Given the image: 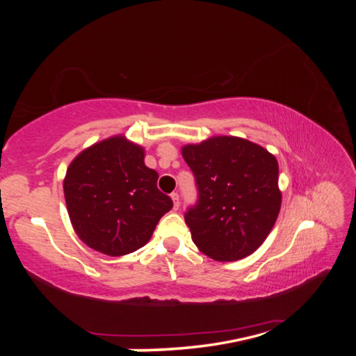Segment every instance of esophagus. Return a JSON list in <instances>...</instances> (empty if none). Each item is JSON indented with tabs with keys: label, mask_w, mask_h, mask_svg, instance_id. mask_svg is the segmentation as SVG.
Instances as JSON below:
<instances>
[{
	"label": "esophagus",
	"mask_w": 356,
	"mask_h": 356,
	"mask_svg": "<svg viewBox=\"0 0 356 356\" xmlns=\"http://www.w3.org/2000/svg\"><path fill=\"white\" fill-rule=\"evenodd\" d=\"M171 200H172V202H174V210H177V209H179V206H180V202H179V195H177V193H172V195H171Z\"/></svg>",
	"instance_id": "1"
}]
</instances>
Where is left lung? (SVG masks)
<instances>
[{
  "mask_svg": "<svg viewBox=\"0 0 356 356\" xmlns=\"http://www.w3.org/2000/svg\"><path fill=\"white\" fill-rule=\"evenodd\" d=\"M200 200L185 213L197 250L218 262L250 256L272 231L281 209L278 160L238 136L185 144Z\"/></svg>",
  "mask_w": 356,
  "mask_h": 356,
  "instance_id": "obj_1",
  "label": "left lung"
}]
</instances>
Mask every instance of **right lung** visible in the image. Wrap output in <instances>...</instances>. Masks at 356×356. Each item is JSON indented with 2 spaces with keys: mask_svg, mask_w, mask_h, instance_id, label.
<instances>
[{
  "mask_svg": "<svg viewBox=\"0 0 356 356\" xmlns=\"http://www.w3.org/2000/svg\"><path fill=\"white\" fill-rule=\"evenodd\" d=\"M146 150L124 135L94 143L70 161L64 197L76 236L89 248L119 257L146 245L172 201L144 165Z\"/></svg>",
  "mask_w": 356,
  "mask_h": 356,
  "instance_id": "add662e5",
  "label": "right lung"
}]
</instances>
